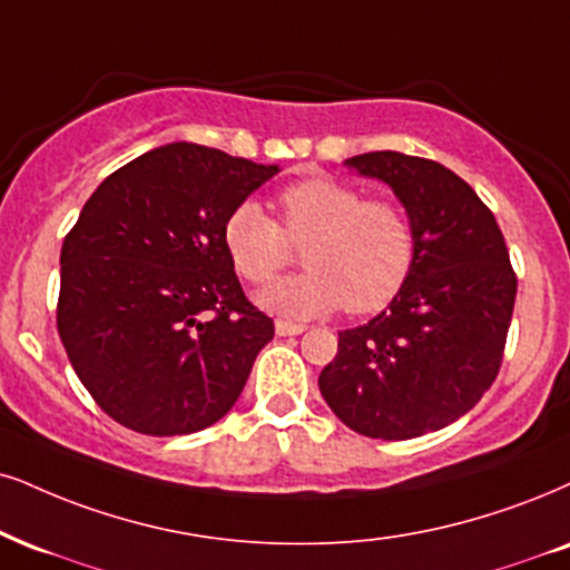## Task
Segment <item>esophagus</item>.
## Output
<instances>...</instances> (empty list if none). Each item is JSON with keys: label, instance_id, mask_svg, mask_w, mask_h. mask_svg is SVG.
<instances>
[{"label": "esophagus", "instance_id": "esophagus-1", "mask_svg": "<svg viewBox=\"0 0 570 570\" xmlns=\"http://www.w3.org/2000/svg\"><path fill=\"white\" fill-rule=\"evenodd\" d=\"M274 330H277V335H301L306 330V325H298V322H285V320H277L274 322Z\"/></svg>", "mask_w": 570, "mask_h": 570}]
</instances>
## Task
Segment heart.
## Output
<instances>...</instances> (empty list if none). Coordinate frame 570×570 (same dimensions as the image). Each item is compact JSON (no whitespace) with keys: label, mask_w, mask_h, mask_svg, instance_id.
Listing matches in <instances>:
<instances>
[{"label":"heart","mask_w":570,"mask_h":570,"mask_svg":"<svg viewBox=\"0 0 570 570\" xmlns=\"http://www.w3.org/2000/svg\"><path fill=\"white\" fill-rule=\"evenodd\" d=\"M304 246L308 272L279 279L258 296L266 312L306 320L346 306L370 314L391 304L414 264L410 216L391 200H364L356 187L308 177L279 193V224L258 203L229 210L222 243L232 266L253 285H266Z\"/></svg>","instance_id":"obj_1"}]
</instances>
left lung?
<instances>
[{"mask_svg": "<svg viewBox=\"0 0 570 570\" xmlns=\"http://www.w3.org/2000/svg\"><path fill=\"white\" fill-rule=\"evenodd\" d=\"M346 166L385 181L402 200L414 264L385 312L338 333L320 391L351 431L417 439L454 423L491 389L518 279L494 214L446 166L393 150Z\"/></svg>", "mask_w": 570, "mask_h": 570, "instance_id": "1", "label": "left lung"}]
</instances>
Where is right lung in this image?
<instances>
[{
	"instance_id": "obj_1",
	"label": "right lung",
	"mask_w": 570,
	"mask_h": 570,
	"mask_svg": "<svg viewBox=\"0 0 570 570\" xmlns=\"http://www.w3.org/2000/svg\"><path fill=\"white\" fill-rule=\"evenodd\" d=\"M277 171L171 142L118 168L83 203L60 250L58 333L116 423L181 435L235 406L274 322L245 298L222 227Z\"/></svg>"
}]
</instances>
